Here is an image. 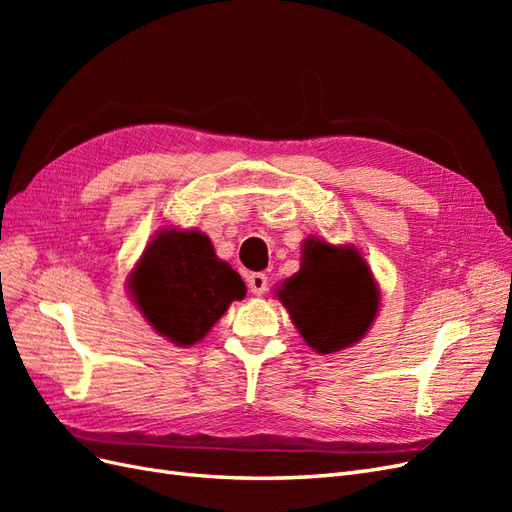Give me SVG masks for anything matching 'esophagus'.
Listing matches in <instances>:
<instances>
[{
    "label": "esophagus",
    "instance_id": "esophagus-1",
    "mask_svg": "<svg viewBox=\"0 0 512 512\" xmlns=\"http://www.w3.org/2000/svg\"><path fill=\"white\" fill-rule=\"evenodd\" d=\"M247 286H250V292L252 294H265L267 292V286H269V277L265 273H252L250 277H247Z\"/></svg>",
    "mask_w": 512,
    "mask_h": 512
}]
</instances>
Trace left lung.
Wrapping results in <instances>:
<instances>
[{"label":"left lung","instance_id":"1","mask_svg":"<svg viewBox=\"0 0 512 512\" xmlns=\"http://www.w3.org/2000/svg\"><path fill=\"white\" fill-rule=\"evenodd\" d=\"M275 294L305 344L320 354L363 339L380 307L378 284L359 250L316 237L305 239L301 269Z\"/></svg>","mask_w":512,"mask_h":512}]
</instances>
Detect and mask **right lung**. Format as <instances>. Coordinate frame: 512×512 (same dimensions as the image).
<instances>
[{"label": "right lung", "instance_id": "1", "mask_svg": "<svg viewBox=\"0 0 512 512\" xmlns=\"http://www.w3.org/2000/svg\"><path fill=\"white\" fill-rule=\"evenodd\" d=\"M136 307L156 333L188 348L203 339L232 301L245 297L241 275L215 256L198 230L164 228L130 273Z\"/></svg>", "mask_w": 512, "mask_h": 512}]
</instances>
